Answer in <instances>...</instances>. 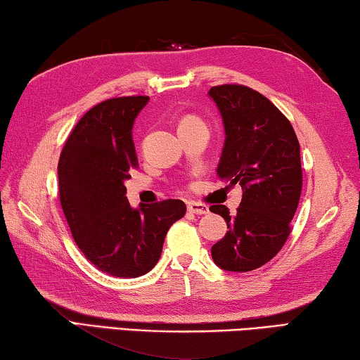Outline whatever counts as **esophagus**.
I'll use <instances>...</instances> for the list:
<instances>
[{
    "label": "esophagus",
    "instance_id": "34e87169",
    "mask_svg": "<svg viewBox=\"0 0 360 360\" xmlns=\"http://www.w3.org/2000/svg\"><path fill=\"white\" fill-rule=\"evenodd\" d=\"M188 210L193 212V214H196V215H205V214H209V207H207V205L201 204V202H194V201L188 202Z\"/></svg>",
    "mask_w": 360,
    "mask_h": 360
}]
</instances>
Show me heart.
Masks as SVG:
<instances>
[{
  "mask_svg": "<svg viewBox=\"0 0 360 360\" xmlns=\"http://www.w3.org/2000/svg\"><path fill=\"white\" fill-rule=\"evenodd\" d=\"M184 121H201V120H199V117H196V116H186Z\"/></svg>",
  "mask_w": 360,
  "mask_h": 360,
  "instance_id": "1",
  "label": "heart"
}]
</instances>
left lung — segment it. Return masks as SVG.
<instances>
[{
	"instance_id": "left-lung-1",
	"label": "left lung",
	"mask_w": 360,
	"mask_h": 360,
	"mask_svg": "<svg viewBox=\"0 0 360 360\" xmlns=\"http://www.w3.org/2000/svg\"><path fill=\"white\" fill-rule=\"evenodd\" d=\"M209 96L226 134L217 174L243 188L236 215L210 205L228 225L225 238L212 245V258L221 269L247 273L273 260L292 231L303 186L300 143L290 121L260 92L221 84Z\"/></svg>"
}]
</instances>
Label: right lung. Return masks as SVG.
<instances>
[{"label": "right lung", "instance_id": "add662e5", "mask_svg": "<svg viewBox=\"0 0 360 360\" xmlns=\"http://www.w3.org/2000/svg\"><path fill=\"white\" fill-rule=\"evenodd\" d=\"M146 96L103 100L78 121L58 159V196L76 245L102 273L139 278L155 268L180 199L132 209L124 181L137 169L132 126Z\"/></svg>", "mask_w": 360, "mask_h": 360}]
</instances>
